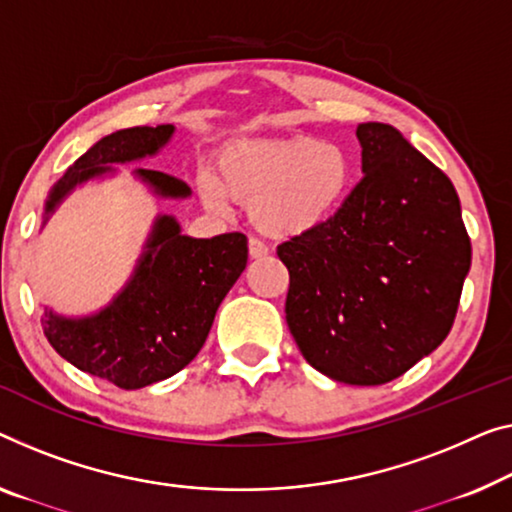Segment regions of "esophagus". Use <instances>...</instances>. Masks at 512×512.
Masks as SVG:
<instances>
[{
    "label": "esophagus",
    "instance_id": "obj_1",
    "mask_svg": "<svg viewBox=\"0 0 512 512\" xmlns=\"http://www.w3.org/2000/svg\"><path fill=\"white\" fill-rule=\"evenodd\" d=\"M248 253L253 259H262V257L269 255V246H266L264 241L255 239V236H250V239H248Z\"/></svg>",
    "mask_w": 512,
    "mask_h": 512
}]
</instances>
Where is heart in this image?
<instances>
[{
	"instance_id": "1",
	"label": "heart",
	"mask_w": 512,
	"mask_h": 512,
	"mask_svg": "<svg viewBox=\"0 0 512 512\" xmlns=\"http://www.w3.org/2000/svg\"><path fill=\"white\" fill-rule=\"evenodd\" d=\"M354 158L340 142L310 135L248 137L220 154V174L204 170L200 193L213 211L232 197L271 234H303L324 225L354 186Z\"/></svg>"
}]
</instances>
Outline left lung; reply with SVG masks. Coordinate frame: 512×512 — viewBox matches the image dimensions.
<instances>
[{"label":"left lung","mask_w":512,"mask_h":512,"mask_svg":"<svg viewBox=\"0 0 512 512\" xmlns=\"http://www.w3.org/2000/svg\"><path fill=\"white\" fill-rule=\"evenodd\" d=\"M363 179L324 225L278 246L287 326L312 368L386 384L451 331L471 241L451 179L398 128H356Z\"/></svg>","instance_id":"obj_1"}]
</instances>
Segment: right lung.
Returning <instances> with one entry per match:
<instances>
[{"label": "right lung", "instance_id": "add662e5", "mask_svg": "<svg viewBox=\"0 0 512 512\" xmlns=\"http://www.w3.org/2000/svg\"><path fill=\"white\" fill-rule=\"evenodd\" d=\"M177 128L135 126L98 140L68 167L43 204L41 230L75 188L114 179L117 165L156 158ZM133 177L156 200H188L186 181L135 167ZM241 232L195 239L172 213H158L133 266L112 301L89 315H61L43 305V333L55 352L89 375L135 391L177 375L193 361L211 331L218 305L246 269Z\"/></svg>", "mask_w": 512, "mask_h": 512}]
</instances>
